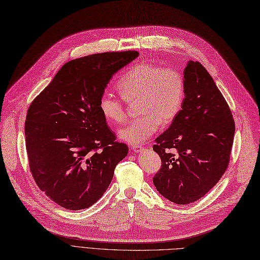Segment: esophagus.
Listing matches in <instances>:
<instances>
[{"instance_id":"esophagus-1","label":"esophagus","mask_w":260,"mask_h":260,"mask_svg":"<svg viewBox=\"0 0 260 260\" xmlns=\"http://www.w3.org/2000/svg\"><path fill=\"white\" fill-rule=\"evenodd\" d=\"M132 150H133V152L139 153V152H141V151L143 150V147H142V146H133V147H132Z\"/></svg>"}]
</instances>
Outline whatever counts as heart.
<instances>
[{
    "label": "heart",
    "instance_id": "heart-1",
    "mask_svg": "<svg viewBox=\"0 0 260 260\" xmlns=\"http://www.w3.org/2000/svg\"><path fill=\"white\" fill-rule=\"evenodd\" d=\"M117 88L122 98L137 102L141 117L131 121L119 132V138L132 146H139L176 119L185 96V81L182 74L171 67L162 69L153 64L133 66L119 80ZM99 108L107 123L121 124L126 118L124 104L109 91L100 98Z\"/></svg>",
    "mask_w": 260,
    "mask_h": 260
}]
</instances>
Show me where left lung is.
Wrapping results in <instances>:
<instances>
[{
	"label": "left lung",
	"mask_w": 260,
	"mask_h": 260,
	"mask_svg": "<svg viewBox=\"0 0 260 260\" xmlns=\"http://www.w3.org/2000/svg\"><path fill=\"white\" fill-rule=\"evenodd\" d=\"M184 81L182 109L153 146L161 159L153 183L177 205L197 201L217 183L228 167L235 135L233 113L205 67L189 61Z\"/></svg>",
	"instance_id": "8db88e82"
}]
</instances>
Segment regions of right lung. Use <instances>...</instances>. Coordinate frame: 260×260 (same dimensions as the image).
Masks as SVG:
<instances>
[{"label": "right lung", "mask_w": 260, "mask_h": 260, "mask_svg": "<svg viewBox=\"0 0 260 260\" xmlns=\"http://www.w3.org/2000/svg\"><path fill=\"white\" fill-rule=\"evenodd\" d=\"M138 55L104 52L70 61L28 107V166L37 186L59 206L82 210L94 205L127 155V146L115 141L99 102L111 77Z\"/></svg>", "instance_id": "right-lung-1"}]
</instances>
